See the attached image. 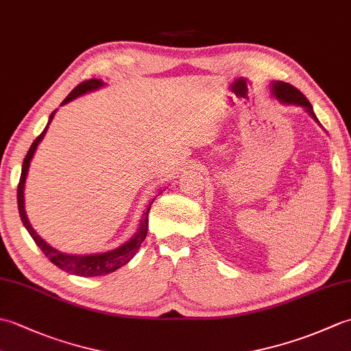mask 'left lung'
Returning <instances> with one entry per match:
<instances>
[{
  "instance_id": "8db88e82",
  "label": "left lung",
  "mask_w": 351,
  "mask_h": 351,
  "mask_svg": "<svg viewBox=\"0 0 351 351\" xmlns=\"http://www.w3.org/2000/svg\"><path fill=\"white\" fill-rule=\"evenodd\" d=\"M270 90H271V95L274 96V98L278 99L280 104H283V106L302 107L319 126H322V123L318 122V119L314 113V110H312V106L306 99V96H304L300 90H297L294 86L283 83V81H271Z\"/></svg>"
}]
</instances>
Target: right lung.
Masks as SVG:
<instances>
[{
  "instance_id": "1",
  "label": "right lung",
  "mask_w": 351,
  "mask_h": 351,
  "mask_svg": "<svg viewBox=\"0 0 351 351\" xmlns=\"http://www.w3.org/2000/svg\"><path fill=\"white\" fill-rule=\"evenodd\" d=\"M104 86H106V83L98 78H92L88 81H84V83L78 84L68 96H66V99L62 102V106L78 98V96H83L86 93L98 90V88H101ZM56 111L57 110H54L51 113L47 126H45V130L42 131L40 136L33 141V145L29 146L28 152L24 158V162H22L21 180H19V185H18V210H19L21 220H22V223H24V226L28 230V234L32 235L34 243L37 244V247H40V250L43 252V255L47 256L52 264L57 265L58 268H62V270L68 271L71 274L84 276V278H93V276H104V274L113 273L117 270V268H121L125 264H128L130 261L134 258V255L138 252L141 243L145 241L146 234H147V221H149L147 215H149V211H151V205L154 204L155 197L161 195V191L156 193V195L151 200H149L146 211L143 213V215H141V219H140V225H138V229L136 230V234H134L128 241L123 243L122 245H119V247H116L113 250L102 252V253H92V255H72V253H64V252L57 250L56 247L49 245L39 234L36 232L33 226L29 225V220H28L27 213H25L24 190H25V181H27L29 162H32V160H33L37 146H39V143L45 137V134H47V131L49 128V123L52 119H54Z\"/></svg>"
}]
</instances>
